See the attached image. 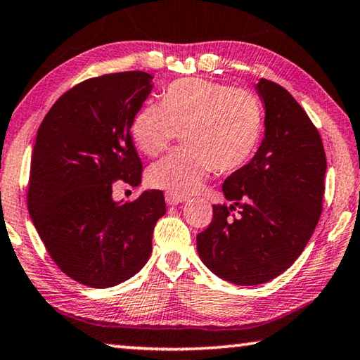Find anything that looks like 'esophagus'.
I'll return each instance as SVG.
<instances>
[{
  "instance_id": "1",
  "label": "esophagus",
  "mask_w": 360,
  "mask_h": 360,
  "mask_svg": "<svg viewBox=\"0 0 360 360\" xmlns=\"http://www.w3.org/2000/svg\"><path fill=\"white\" fill-rule=\"evenodd\" d=\"M186 200H187V197H184V195H176V193H169V192L165 193V202H167L168 205H179Z\"/></svg>"
}]
</instances>
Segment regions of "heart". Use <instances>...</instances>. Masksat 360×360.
<instances>
[{"label": "heart", "instance_id": "1", "mask_svg": "<svg viewBox=\"0 0 360 360\" xmlns=\"http://www.w3.org/2000/svg\"><path fill=\"white\" fill-rule=\"evenodd\" d=\"M264 115L247 91L200 78L169 83L162 104H147L131 123L138 149L155 157L182 134V149L158 160L147 171L153 189L176 195L200 189L214 168L227 174L243 168L261 144Z\"/></svg>", "mask_w": 360, "mask_h": 360}]
</instances>
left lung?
<instances>
[{"instance_id":"obj_1","label":"left lung","mask_w":360,"mask_h":360,"mask_svg":"<svg viewBox=\"0 0 360 360\" xmlns=\"http://www.w3.org/2000/svg\"><path fill=\"white\" fill-rule=\"evenodd\" d=\"M256 91L264 138L222 184L229 207L213 205V221L197 236L203 264L243 287L272 281L303 253L321 218L327 171L321 134L293 96L264 78Z\"/></svg>"}]
</instances>
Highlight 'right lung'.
<instances>
[{"label": "right lung", "mask_w": 360, "mask_h": 360, "mask_svg": "<svg viewBox=\"0 0 360 360\" xmlns=\"http://www.w3.org/2000/svg\"><path fill=\"white\" fill-rule=\"evenodd\" d=\"M153 77L120 72L89 78L62 94L39 124L32 152L28 211L59 269L107 288L139 272L152 233L167 213L162 191L115 202L113 182L141 184L142 163L131 123Z\"/></svg>", "instance_id": "add662e5"}]
</instances>
